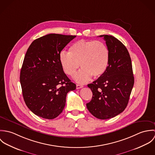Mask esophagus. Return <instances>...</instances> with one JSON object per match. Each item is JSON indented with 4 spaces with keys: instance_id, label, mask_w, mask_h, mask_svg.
I'll return each mask as SVG.
<instances>
[{
    "instance_id": "1",
    "label": "esophagus",
    "mask_w": 155,
    "mask_h": 155,
    "mask_svg": "<svg viewBox=\"0 0 155 155\" xmlns=\"http://www.w3.org/2000/svg\"><path fill=\"white\" fill-rule=\"evenodd\" d=\"M82 88H83V85H79V84H77V85H76V88L80 89Z\"/></svg>"
}]
</instances>
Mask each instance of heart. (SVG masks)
I'll list each match as a JSON object with an SVG mask.
<instances>
[{
  "label": "heart",
  "instance_id": "obj_1",
  "mask_svg": "<svg viewBox=\"0 0 155 155\" xmlns=\"http://www.w3.org/2000/svg\"><path fill=\"white\" fill-rule=\"evenodd\" d=\"M60 62L67 74L73 76L80 66L82 69L75 76L79 83H85L93 76H103L108 68L110 54L109 48L103 42L80 40L71 45L69 52L62 51Z\"/></svg>",
  "mask_w": 155,
  "mask_h": 155
}]
</instances>
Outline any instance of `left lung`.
<instances>
[{"label": "left lung", "mask_w": 155, "mask_h": 155, "mask_svg": "<svg viewBox=\"0 0 155 155\" xmlns=\"http://www.w3.org/2000/svg\"><path fill=\"white\" fill-rule=\"evenodd\" d=\"M109 48L110 60L105 73L88 85L92 98L87 104L89 111L100 119L112 118L125 109L134 84L130 54L120 41L101 35Z\"/></svg>", "instance_id": "1"}]
</instances>
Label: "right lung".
<instances>
[{"instance_id": "add662e5", "label": "right lung", "mask_w": 155, "mask_h": 155, "mask_svg": "<svg viewBox=\"0 0 155 155\" xmlns=\"http://www.w3.org/2000/svg\"><path fill=\"white\" fill-rule=\"evenodd\" d=\"M76 36L49 34L35 40L26 52L20 78L22 95L27 107L41 117H57L65 107L67 94L76 89L59 59Z\"/></svg>"}]
</instances>
